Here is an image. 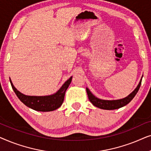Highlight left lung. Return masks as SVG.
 Segmentation results:
<instances>
[{"instance_id":"obj_1","label":"left lung","mask_w":151,"mask_h":151,"mask_svg":"<svg viewBox=\"0 0 151 151\" xmlns=\"http://www.w3.org/2000/svg\"><path fill=\"white\" fill-rule=\"evenodd\" d=\"M143 77V76H142ZM142 77L140 80V81L137 86V87L135 88V90L133 92L131 93L129 96L126 97L124 98L119 99V100H102L97 98L94 96L93 94L91 92V91L86 87V93H87L88 100L95 106L100 108L101 109H104V110H114V109H117L126 106L129 104L131 101L133 100L135 95L137 94L138 91L139 89L140 86H141Z\"/></svg>"}]
</instances>
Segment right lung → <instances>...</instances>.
Here are the masks:
<instances>
[{"instance_id": "obj_1", "label": "right lung", "mask_w": 151, "mask_h": 151, "mask_svg": "<svg viewBox=\"0 0 151 151\" xmlns=\"http://www.w3.org/2000/svg\"><path fill=\"white\" fill-rule=\"evenodd\" d=\"M9 80L14 91L15 92L18 99L24 105L35 111L47 112V111H54L60 107L63 104L65 92L69 87V84H71L72 76L63 84V86L60 88L58 91H57V92L52 95L44 96H26L16 89L10 78Z\"/></svg>"}]
</instances>
